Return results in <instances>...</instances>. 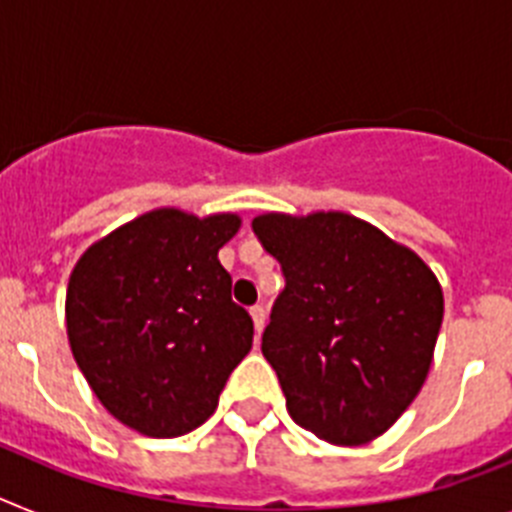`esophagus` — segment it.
I'll use <instances>...</instances> for the list:
<instances>
[{
    "label": "esophagus",
    "mask_w": 512,
    "mask_h": 512,
    "mask_svg": "<svg viewBox=\"0 0 512 512\" xmlns=\"http://www.w3.org/2000/svg\"><path fill=\"white\" fill-rule=\"evenodd\" d=\"M249 315H252V322H255V333H257V338H260V333H263V328H265V320H268V315H265V307L263 304H255V307L249 309Z\"/></svg>",
    "instance_id": "obj_1"
}]
</instances>
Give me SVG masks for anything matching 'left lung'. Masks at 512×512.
<instances>
[{
  "mask_svg": "<svg viewBox=\"0 0 512 512\" xmlns=\"http://www.w3.org/2000/svg\"><path fill=\"white\" fill-rule=\"evenodd\" d=\"M281 263L263 333L286 409L333 445H364L409 409L427 380L442 325V289L409 247L349 213L252 221Z\"/></svg>",
  "mask_w": 512,
  "mask_h": 512,
  "instance_id": "1",
  "label": "left lung"
}]
</instances>
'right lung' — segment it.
<instances>
[{
	"label": "right lung",
	"mask_w": 512,
	"mask_h": 512,
	"mask_svg": "<svg viewBox=\"0 0 512 512\" xmlns=\"http://www.w3.org/2000/svg\"><path fill=\"white\" fill-rule=\"evenodd\" d=\"M234 213L150 210L83 252L67 286L77 367L114 419L148 437H179L216 411L252 349V317L231 302L218 249Z\"/></svg>",
	"instance_id": "obj_1"
}]
</instances>
